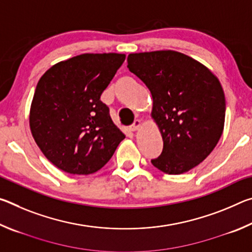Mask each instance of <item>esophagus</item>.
<instances>
[{"instance_id":"1","label":"esophagus","mask_w":252,"mask_h":252,"mask_svg":"<svg viewBox=\"0 0 252 252\" xmlns=\"http://www.w3.org/2000/svg\"><path fill=\"white\" fill-rule=\"evenodd\" d=\"M140 126H141V121H140L139 119H136V120H134L133 125L130 126V130H131V131H136V130L139 129Z\"/></svg>"}]
</instances>
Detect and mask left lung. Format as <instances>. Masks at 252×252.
Returning a JSON list of instances; mask_svg holds the SVG:
<instances>
[{"label": "left lung", "instance_id": "8db88e82", "mask_svg": "<svg viewBox=\"0 0 252 252\" xmlns=\"http://www.w3.org/2000/svg\"><path fill=\"white\" fill-rule=\"evenodd\" d=\"M127 67L150 90L163 149L151 162L168 174L189 171L210 155L223 131L225 100L212 72L176 51L132 53Z\"/></svg>", "mask_w": 252, "mask_h": 252}]
</instances>
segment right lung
Here are the masks:
<instances>
[{
    "label": "right lung",
    "mask_w": 252,
    "mask_h": 252,
    "mask_svg": "<svg viewBox=\"0 0 252 252\" xmlns=\"http://www.w3.org/2000/svg\"><path fill=\"white\" fill-rule=\"evenodd\" d=\"M126 55L81 54L41 76L30 127L46 159L72 174H90L108 162L126 135L100 100Z\"/></svg>",
    "instance_id": "1"
}]
</instances>
